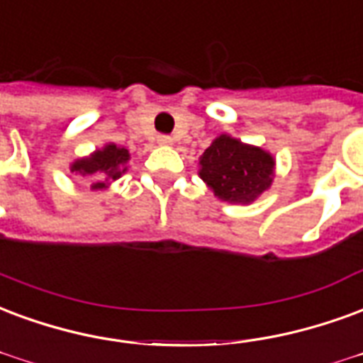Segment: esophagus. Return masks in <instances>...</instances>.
I'll return each instance as SVG.
<instances>
[{"mask_svg":"<svg viewBox=\"0 0 363 363\" xmlns=\"http://www.w3.org/2000/svg\"><path fill=\"white\" fill-rule=\"evenodd\" d=\"M157 144H161V146H171V144H173V136H169V134H160V136H157Z\"/></svg>","mask_w":363,"mask_h":363,"instance_id":"34e87169","label":"esophagus"}]
</instances>
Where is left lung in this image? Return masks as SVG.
Listing matches in <instances>:
<instances>
[{"mask_svg":"<svg viewBox=\"0 0 363 363\" xmlns=\"http://www.w3.org/2000/svg\"><path fill=\"white\" fill-rule=\"evenodd\" d=\"M200 177L227 202L248 203L271 186L275 160L262 147L221 134L200 157Z\"/></svg>","mask_w":363,"mask_h":363,"instance_id":"1","label":"left lung"}]
</instances>
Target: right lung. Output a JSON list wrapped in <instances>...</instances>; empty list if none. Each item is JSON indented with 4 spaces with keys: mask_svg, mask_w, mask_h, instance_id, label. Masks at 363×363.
Returning a JSON list of instances; mask_svg holds the SVG:
<instances>
[{
    "mask_svg": "<svg viewBox=\"0 0 363 363\" xmlns=\"http://www.w3.org/2000/svg\"><path fill=\"white\" fill-rule=\"evenodd\" d=\"M128 161V150L117 147L115 144H107L104 150H98L86 160H79L72 163L71 171L79 173L82 177H92L94 190L106 189L107 179H119L121 173H125V163Z\"/></svg>",
    "mask_w": 363,
    "mask_h": 363,
    "instance_id": "1",
    "label": "right lung"
}]
</instances>
